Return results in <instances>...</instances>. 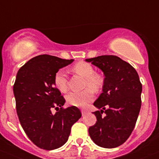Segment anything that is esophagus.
<instances>
[{
    "label": "esophagus",
    "mask_w": 159,
    "mask_h": 159,
    "mask_svg": "<svg viewBox=\"0 0 159 159\" xmlns=\"http://www.w3.org/2000/svg\"><path fill=\"white\" fill-rule=\"evenodd\" d=\"M86 113H87V111L86 110H84V109H82V110H81V114H82L83 116H85V115H86Z\"/></svg>",
    "instance_id": "1"
}]
</instances>
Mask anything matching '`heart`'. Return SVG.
Segmentation results:
<instances>
[{
  "label": "heart",
  "mask_w": 159,
  "mask_h": 159,
  "mask_svg": "<svg viewBox=\"0 0 159 159\" xmlns=\"http://www.w3.org/2000/svg\"><path fill=\"white\" fill-rule=\"evenodd\" d=\"M74 73L84 78V87L86 88L80 92H71L66 97V100L71 106L83 108L91 102L94 98L92 89L97 91L103 84V78L99 74L94 73V69L90 64L85 62H78L72 67ZM54 84L60 92L65 93L68 90V81L65 71L59 70L54 75Z\"/></svg>",
  "instance_id": "b5f03b06"
}]
</instances>
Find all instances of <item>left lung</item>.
<instances>
[{
	"instance_id": "8db88e82",
	"label": "left lung",
	"mask_w": 159,
	"mask_h": 159,
	"mask_svg": "<svg viewBox=\"0 0 159 159\" xmlns=\"http://www.w3.org/2000/svg\"><path fill=\"white\" fill-rule=\"evenodd\" d=\"M85 61L99 68L105 76L102 93L93 102L100 111L93 112L97 122L89 128V135L100 147H118L130 137L138 118L142 93L139 75L133 66L116 56Z\"/></svg>"
}]
</instances>
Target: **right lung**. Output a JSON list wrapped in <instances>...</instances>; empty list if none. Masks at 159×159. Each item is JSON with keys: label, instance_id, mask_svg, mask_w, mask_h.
I'll return each mask as SVG.
<instances>
[{"label": "right lung", "instance_id": "add662e5", "mask_svg": "<svg viewBox=\"0 0 159 159\" xmlns=\"http://www.w3.org/2000/svg\"><path fill=\"white\" fill-rule=\"evenodd\" d=\"M73 61L40 55L17 72L13 93L19 120L28 137L41 149L53 150L63 146L71 126L81 117L76 106L62 109L66 100L53 81L55 73ZM60 107L52 113L53 107Z\"/></svg>", "mask_w": 159, "mask_h": 159}]
</instances>
